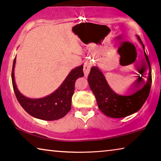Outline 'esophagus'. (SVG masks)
Here are the masks:
<instances>
[{
    "label": "esophagus",
    "instance_id": "1",
    "mask_svg": "<svg viewBox=\"0 0 161 161\" xmlns=\"http://www.w3.org/2000/svg\"><path fill=\"white\" fill-rule=\"evenodd\" d=\"M92 63L90 62V61H87V62L85 63V64H84V74H85V76H88V74L90 73V69H91L92 67Z\"/></svg>",
    "mask_w": 161,
    "mask_h": 161
}]
</instances>
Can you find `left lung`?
Masks as SVG:
<instances>
[{
	"label": "left lung",
	"mask_w": 161,
	"mask_h": 161,
	"mask_svg": "<svg viewBox=\"0 0 161 161\" xmlns=\"http://www.w3.org/2000/svg\"><path fill=\"white\" fill-rule=\"evenodd\" d=\"M138 40L144 46L141 38L136 36ZM144 56L149 67L147 81H144L139 77L138 81L139 89L130 96H121L113 91L106 81L105 76L98 67L93 66L88 75V83L95 95L98 108L104 114L113 118H122L139 111L147 99L152 85V71L149 58L144 51ZM142 86H141V85Z\"/></svg>",
	"instance_id": "8db88e82"
}]
</instances>
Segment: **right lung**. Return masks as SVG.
Instances as JSON below:
<instances>
[{
    "label": "right lung",
    "mask_w": 161,
    "mask_h": 161,
    "mask_svg": "<svg viewBox=\"0 0 161 161\" xmlns=\"http://www.w3.org/2000/svg\"><path fill=\"white\" fill-rule=\"evenodd\" d=\"M16 58L14 60L12 80L15 96L22 107L31 116L43 120L51 121L62 118L71 108V98L74 92L76 80L84 76L83 65L70 72L65 80L55 92L44 98L33 99L20 93L14 80Z\"/></svg>",
    "instance_id": "add662e5"
}]
</instances>
